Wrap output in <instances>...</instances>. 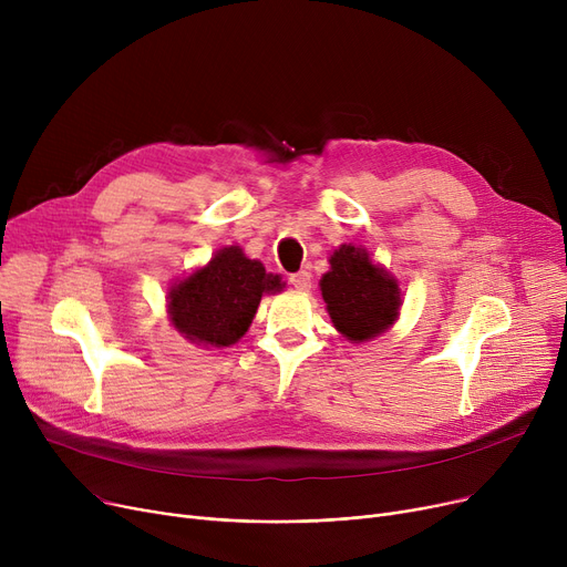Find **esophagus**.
Returning a JSON list of instances; mask_svg holds the SVG:
<instances>
[{
    "label": "esophagus",
    "instance_id": "obj_1",
    "mask_svg": "<svg viewBox=\"0 0 567 567\" xmlns=\"http://www.w3.org/2000/svg\"><path fill=\"white\" fill-rule=\"evenodd\" d=\"M289 285L299 291H308L312 287V276L308 271H299L289 276Z\"/></svg>",
    "mask_w": 567,
    "mask_h": 567
}]
</instances>
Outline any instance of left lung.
Segmentation results:
<instances>
[{"label": "left lung", "mask_w": 567, "mask_h": 567, "mask_svg": "<svg viewBox=\"0 0 567 567\" xmlns=\"http://www.w3.org/2000/svg\"><path fill=\"white\" fill-rule=\"evenodd\" d=\"M321 296L336 329L351 342L383 333L400 315L398 282L355 246H342L331 255V271L321 278Z\"/></svg>", "instance_id": "8db88e82"}]
</instances>
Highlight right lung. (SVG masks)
<instances>
[{
    "label": "right lung",
    "instance_id": "add662e5",
    "mask_svg": "<svg viewBox=\"0 0 567 567\" xmlns=\"http://www.w3.org/2000/svg\"><path fill=\"white\" fill-rule=\"evenodd\" d=\"M280 276L229 246L167 293L172 323L193 342L229 347L241 340L252 323L266 291H280Z\"/></svg>",
    "mask_w": 567,
    "mask_h": 567
}]
</instances>
